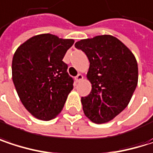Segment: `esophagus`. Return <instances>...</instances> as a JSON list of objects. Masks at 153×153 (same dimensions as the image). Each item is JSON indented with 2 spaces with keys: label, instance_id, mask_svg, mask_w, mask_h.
Wrapping results in <instances>:
<instances>
[{
  "label": "esophagus",
  "instance_id": "1",
  "mask_svg": "<svg viewBox=\"0 0 153 153\" xmlns=\"http://www.w3.org/2000/svg\"><path fill=\"white\" fill-rule=\"evenodd\" d=\"M83 79V75L82 74H78L76 77H75V80H76L77 82H79L80 80H82Z\"/></svg>",
  "mask_w": 153,
  "mask_h": 153
}]
</instances>
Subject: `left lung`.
<instances>
[{"instance_id": "obj_1", "label": "left lung", "mask_w": 153, "mask_h": 153, "mask_svg": "<svg viewBox=\"0 0 153 153\" xmlns=\"http://www.w3.org/2000/svg\"><path fill=\"white\" fill-rule=\"evenodd\" d=\"M75 48L90 63L87 79L92 89L81 97L84 114L97 124L109 122L128 106L137 86V59L124 43L109 34L80 40Z\"/></svg>"}]
</instances>
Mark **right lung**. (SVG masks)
Listing matches in <instances>:
<instances>
[{"instance_id":"add662e5","label":"right lung","mask_w":153,"mask_h":153,"mask_svg":"<svg viewBox=\"0 0 153 153\" xmlns=\"http://www.w3.org/2000/svg\"><path fill=\"white\" fill-rule=\"evenodd\" d=\"M74 40L35 35L22 43L12 59V79L25 109L36 119L50 120L63 110L74 79L63 62Z\"/></svg>"}]
</instances>
